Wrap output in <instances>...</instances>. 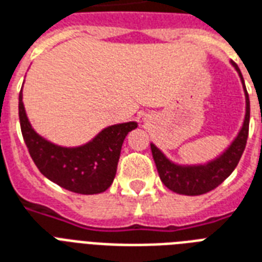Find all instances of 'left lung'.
Listing matches in <instances>:
<instances>
[{
  "instance_id": "obj_1",
  "label": "left lung",
  "mask_w": 262,
  "mask_h": 262,
  "mask_svg": "<svg viewBox=\"0 0 262 262\" xmlns=\"http://www.w3.org/2000/svg\"><path fill=\"white\" fill-rule=\"evenodd\" d=\"M231 64L239 74L241 82L243 85L245 99H246V111H245V119H243L241 130L237 132L236 137L224 149V152H221L219 157L206 163L179 165V163L171 162L157 145L151 143L152 158L157 165L159 177L163 184L173 192L195 196V195H202L214 189L235 170L245 151L247 135H249V121H250V100H249L241 70L233 61H231Z\"/></svg>"
}]
</instances>
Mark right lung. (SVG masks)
I'll list each match as a JSON object with an SVG mask.
<instances>
[{
  "label": "right lung",
  "mask_w": 262,
  "mask_h": 262,
  "mask_svg": "<svg viewBox=\"0 0 262 262\" xmlns=\"http://www.w3.org/2000/svg\"><path fill=\"white\" fill-rule=\"evenodd\" d=\"M19 119L25 143L39 171L61 188L82 195L104 192L113 184L123 140L137 127L135 121L117 123L104 127L85 144L61 147L34 130L26 114L21 91Z\"/></svg>",
  "instance_id": "right-lung-1"
}]
</instances>
